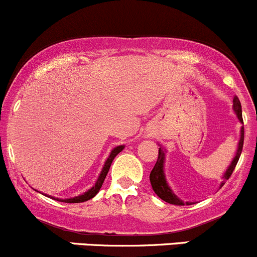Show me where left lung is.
I'll return each instance as SVG.
<instances>
[{
    "instance_id": "left-lung-1",
    "label": "left lung",
    "mask_w": 257,
    "mask_h": 257,
    "mask_svg": "<svg viewBox=\"0 0 257 257\" xmlns=\"http://www.w3.org/2000/svg\"><path fill=\"white\" fill-rule=\"evenodd\" d=\"M232 102H234V110H235V113H236L237 118H239V120L241 121V123H243L242 112H241V103H240L239 98L234 97V100H232ZM242 147H243V126L241 128V137H240L239 148H237L236 155H235L234 160H232V163H231V165L229 167V169H227L226 173H225L224 181L221 183V186L226 183L227 179L231 177L232 172L235 170V167H236L237 162H239L241 152H242ZM163 164H164V152H163L162 148H159L158 160H157V163H155L153 170L150 172V177H149L153 190L155 191V194H157V195L159 196L162 200L167 201V203H169V204H173V205L181 206V205H185V204L186 205H191L193 203H184L183 200H180V199H179L178 196L173 193L172 189L168 186L167 180H165V177H164V172H163Z\"/></svg>"
}]
</instances>
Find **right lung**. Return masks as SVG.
<instances>
[{
	"mask_svg": "<svg viewBox=\"0 0 257 257\" xmlns=\"http://www.w3.org/2000/svg\"><path fill=\"white\" fill-rule=\"evenodd\" d=\"M124 145H119V147H115L114 149L112 150V153H110L109 158L107 159V162H105L104 167H103L102 169V173H100L99 178H98L97 183H95V185L93 186V188H90L89 190L85 191L83 195H79V196H76V198H72V199H56V198H52V199H56V200H59V201H63V203H69V204H74V203H83V201H87L89 200V199L94 198L95 195H97L98 191L100 190V188H102L103 185V181H104L105 177H107L108 172H109V168L110 165H112L114 158L116 157V155L119 154V153L123 150Z\"/></svg>",
	"mask_w": 257,
	"mask_h": 257,
	"instance_id": "obj_1",
	"label": "right lung"
}]
</instances>
